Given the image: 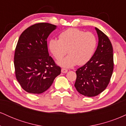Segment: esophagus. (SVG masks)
Here are the masks:
<instances>
[{
    "instance_id": "obj_1",
    "label": "esophagus",
    "mask_w": 126,
    "mask_h": 126,
    "mask_svg": "<svg viewBox=\"0 0 126 126\" xmlns=\"http://www.w3.org/2000/svg\"><path fill=\"white\" fill-rule=\"evenodd\" d=\"M61 71H62V73H66L67 72V69H62Z\"/></svg>"
}]
</instances>
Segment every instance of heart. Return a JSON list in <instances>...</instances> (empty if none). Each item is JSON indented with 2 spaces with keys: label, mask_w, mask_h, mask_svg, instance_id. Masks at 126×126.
<instances>
[{
  "label": "heart",
  "mask_w": 126,
  "mask_h": 126,
  "mask_svg": "<svg viewBox=\"0 0 126 126\" xmlns=\"http://www.w3.org/2000/svg\"><path fill=\"white\" fill-rule=\"evenodd\" d=\"M96 46L95 36L90 32H85L76 28H69L61 32L59 40L51 39L48 48L56 59H62L65 54L69 55L57 62L59 66L72 67L75 65H83L93 56Z\"/></svg>",
  "instance_id": "obj_1"
}]
</instances>
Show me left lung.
I'll list each match as a JSON object with an SVG mask.
<instances>
[{"label":"left lung","mask_w":126,"mask_h":126,"mask_svg":"<svg viewBox=\"0 0 126 126\" xmlns=\"http://www.w3.org/2000/svg\"><path fill=\"white\" fill-rule=\"evenodd\" d=\"M97 48L89 62L76 71L75 86L80 94L92 97L106 89L113 72V50L109 38L95 27Z\"/></svg>","instance_id":"1"}]
</instances>
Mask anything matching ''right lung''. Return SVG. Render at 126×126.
I'll return each mask as SVG.
<instances>
[{"instance_id": "add662e5", "label": "right lung", "mask_w": 126, "mask_h": 126, "mask_svg": "<svg viewBox=\"0 0 126 126\" xmlns=\"http://www.w3.org/2000/svg\"><path fill=\"white\" fill-rule=\"evenodd\" d=\"M57 26L39 23L28 27L19 38L14 56L17 80L27 92L41 94L47 91L61 73L49 56L47 39Z\"/></svg>"}]
</instances>
